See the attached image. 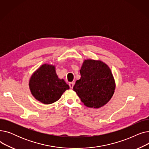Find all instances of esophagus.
Masks as SVG:
<instances>
[{"mask_svg": "<svg viewBox=\"0 0 149 149\" xmlns=\"http://www.w3.org/2000/svg\"><path fill=\"white\" fill-rule=\"evenodd\" d=\"M74 84H75L74 82H70V83H69V87H70V89H72V88H73L74 86Z\"/></svg>", "mask_w": 149, "mask_h": 149, "instance_id": "esophagus-1", "label": "esophagus"}]
</instances>
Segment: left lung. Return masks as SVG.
Masks as SVG:
<instances>
[{
    "label": "left lung",
    "instance_id": "obj_1",
    "mask_svg": "<svg viewBox=\"0 0 149 149\" xmlns=\"http://www.w3.org/2000/svg\"><path fill=\"white\" fill-rule=\"evenodd\" d=\"M81 78L76 81L74 91L88 107L99 108L112 97L115 83L111 70L100 60H85L80 70Z\"/></svg>",
    "mask_w": 149,
    "mask_h": 149
}]
</instances>
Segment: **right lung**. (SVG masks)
Listing matches in <instances>:
<instances>
[{
  "label": "right lung",
  "instance_id": "1",
  "mask_svg": "<svg viewBox=\"0 0 149 149\" xmlns=\"http://www.w3.org/2000/svg\"><path fill=\"white\" fill-rule=\"evenodd\" d=\"M31 93L34 98L45 104L56 102L69 89L63 79H60L54 65L44 64L37 69L29 81Z\"/></svg>",
  "mask_w": 149,
  "mask_h": 149
}]
</instances>
